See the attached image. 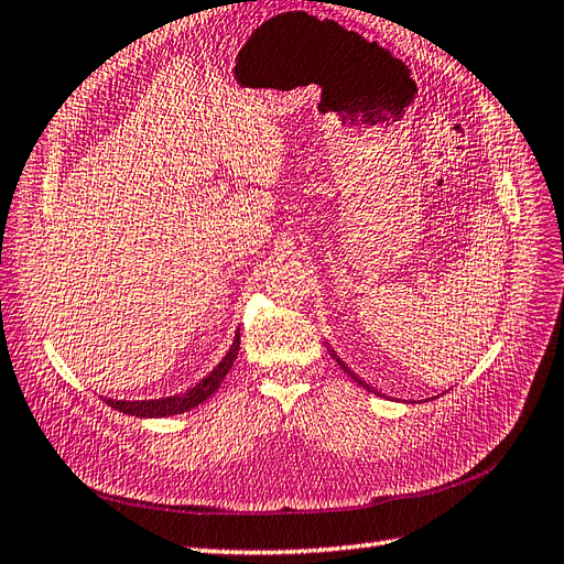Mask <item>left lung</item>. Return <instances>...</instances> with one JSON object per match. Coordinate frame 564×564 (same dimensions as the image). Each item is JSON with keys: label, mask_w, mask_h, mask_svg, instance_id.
I'll list each match as a JSON object with an SVG mask.
<instances>
[{"label": "left lung", "mask_w": 564, "mask_h": 564, "mask_svg": "<svg viewBox=\"0 0 564 564\" xmlns=\"http://www.w3.org/2000/svg\"><path fill=\"white\" fill-rule=\"evenodd\" d=\"M328 352H330V357H334V359H336V362H338V365H340V369H343V371H345V373H348V377H350V379H352V381H357V383H359V386H362V388H367V391H371V388H369V386H367V383H365V381H362V379H359V377H355V371H352V369H350V367H348V365H345V362H343V359H340V357H338V355H336V352H334V350H330V348H328Z\"/></svg>", "instance_id": "obj_1"}]
</instances>
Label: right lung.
<instances>
[{"instance_id": "1", "label": "right lung", "mask_w": 564, "mask_h": 564, "mask_svg": "<svg viewBox=\"0 0 564 564\" xmlns=\"http://www.w3.org/2000/svg\"><path fill=\"white\" fill-rule=\"evenodd\" d=\"M238 350H240V330H236V338H234V343H230V348L224 355L221 362L216 365L199 383L187 388L185 393H176L169 398H154V400H107V405H111L113 410H119L123 414H131V416H148V420H152V416H171V414H181V412L193 410L199 405V402H205L216 391V388L221 386L226 373L236 362Z\"/></svg>"}]
</instances>
